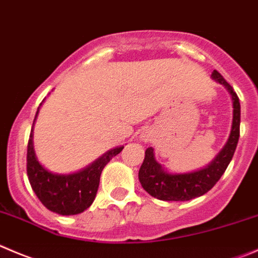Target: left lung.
<instances>
[{"mask_svg": "<svg viewBox=\"0 0 258 258\" xmlns=\"http://www.w3.org/2000/svg\"><path fill=\"white\" fill-rule=\"evenodd\" d=\"M212 78L217 83L224 86L232 97L233 119L228 140L211 164L197 171L181 174H172L167 171L156 161L154 149L149 147L145 151V160L140 167L139 179L142 187L154 198L165 202H185L202 197L217 184L233 157L239 139L241 104L236 92L218 72L214 71L212 73Z\"/></svg>", "mask_w": 258, "mask_h": 258, "instance_id": "1", "label": "left lung"}]
</instances>
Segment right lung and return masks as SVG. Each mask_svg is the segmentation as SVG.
Here are the masks:
<instances>
[{
    "label": "right lung",
    "mask_w": 258,
    "mask_h": 258,
    "mask_svg": "<svg viewBox=\"0 0 258 258\" xmlns=\"http://www.w3.org/2000/svg\"><path fill=\"white\" fill-rule=\"evenodd\" d=\"M44 102V101H42ZM41 106V103H40ZM40 108V107H39ZM27 144V176L37 198L49 211L61 216H74L88 209L96 198L102 170L122 151L123 146L114 147L102 155L84 169L72 174H56L45 169L37 160L34 150V124Z\"/></svg>",
    "instance_id": "obj_1"
}]
</instances>
